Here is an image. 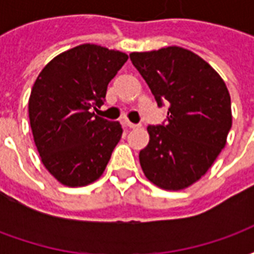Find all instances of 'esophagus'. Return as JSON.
I'll return each instance as SVG.
<instances>
[{
    "instance_id": "34e87169",
    "label": "esophagus",
    "mask_w": 254,
    "mask_h": 254,
    "mask_svg": "<svg viewBox=\"0 0 254 254\" xmlns=\"http://www.w3.org/2000/svg\"><path fill=\"white\" fill-rule=\"evenodd\" d=\"M125 125H127L129 129H137L138 127V125H136V124H132V122H129V121L125 122Z\"/></svg>"
}]
</instances>
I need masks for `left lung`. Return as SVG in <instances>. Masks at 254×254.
<instances>
[{
	"mask_svg": "<svg viewBox=\"0 0 254 254\" xmlns=\"http://www.w3.org/2000/svg\"><path fill=\"white\" fill-rule=\"evenodd\" d=\"M130 61L159 107L166 124L149 125V143L138 159L156 187L181 190L198 181L226 145L231 129L229 89L216 70L194 53L170 46L132 53Z\"/></svg>",
	"mask_w": 254,
	"mask_h": 254,
	"instance_id": "8db88e82",
	"label": "left lung"
}]
</instances>
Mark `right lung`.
Listing matches in <instances>:
<instances>
[{"instance_id": "right-lung-1", "label": "right lung", "mask_w": 254, "mask_h": 254, "mask_svg": "<svg viewBox=\"0 0 254 254\" xmlns=\"http://www.w3.org/2000/svg\"><path fill=\"white\" fill-rule=\"evenodd\" d=\"M127 61L125 53L87 43L53 58L36 78L31 129L42 163L63 185L85 187L103 174L122 127L92 110Z\"/></svg>"}]
</instances>
